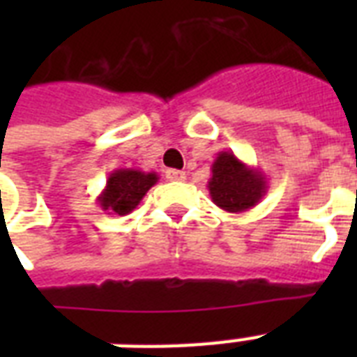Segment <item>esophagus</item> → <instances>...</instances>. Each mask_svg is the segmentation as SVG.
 Returning <instances> with one entry per match:
<instances>
[{"mask_svg": "<svg viewBox=\"0 0 357 357\" xmlns=\"http://www.w3.org/2000/svg\"><path fill=\"white\" fill-rule=\"evenodd\" d=\"M165 176H167L168 181H185V172H181V170H174V168H168Z\"/></svg>", "mask_w": 357, "mask_h": 357, "instance_id": "34e87169", "label": "esophagus"}]
</instances>
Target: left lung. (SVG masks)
Here are the masks:
<instances>
[{"mask_svg":"<svg viewBox=\"0 0 357 357\" xmlns=\"http://www.w3.org/2000/svg\"><path fill=\"white\" fill-rule=\"evenodd\" d=\"M207 189L213 204L228 213L252 209L266 195V176L243 162L234 151H220L213 162Z\"/></svg>","mask_w":357,"mask_h":357,"instance_id":"left-lung-1","label":"left lung"}]
</instances>
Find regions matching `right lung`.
Here are the masks:
<instances>
[{
	"label": "right lung",
	"instance_id": "add662e5",
	"mask_svg": "<svg viewBox=\"0 0 357 357\" xmlns=\"http://www.w3.org/2000/svg\"><path fill=\"white\" fill-rule=\"evenodd\" d=\"M159 181L155 172H142L137 168H116L109 174L107 185L98 196V204L107 215H129L139 206L146 192Z\"/></svg>",
	"mask_w": 357,
	"mask_h": 357
}]
</instances>
